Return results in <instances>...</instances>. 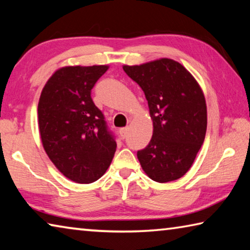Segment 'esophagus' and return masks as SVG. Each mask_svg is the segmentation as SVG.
Segmentation results:
<instances>
[{
	"label": "esophagus",
	"mask_w": 250,
	"mask_h": 250,
	"mask_svg": "<svg viewBox=\"0 0 250 250\" xmlns=\"http://www.w3.org/2000/svg\"><path fill=\"white\" fill-rule=\"evenodd\" d=\"M128 131H129V128H128V126H126V128H122V129H120V130H119V134H120V137H121L122 139H125V138H126V134H128Z\"/></svg>",
	"instance_id": "1"
}]
</instances>
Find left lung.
Instances as JSON below:
<instances>
[{"instance_id":"obj_1","label":"left lung","mask_w":250,"mask_h":250,"mask_svg":"<svg viewBox=\"0 0 250 250\" xmlns=\"http://www.w3.org/2000/svg\"><path fill=\"white\" fill-rule=\"evenodd\" d=\"M124 70L145 92L153 121L151 141L137 153L143 171L159 183L180 179L205 139L207 110L200 84L168 58L124 66Z\"/></svg>"}]
</instances>
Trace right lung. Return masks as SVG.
Wrapping results in <instances>:
<instances>
[{
    "mask_svg": "<svg viewBox=\"0 0 250 250\" xmlns=\"http://www.w3.org/2000/svg\"><path fill=\"white\" fill-rule=\"evenodd\" d=\"M108 66H70L55 71L39 103V126L50 161L69 180L88 184L107 171L117 149L91 89Z\"/></svg>",
    "mask_w": 250,
    "mask_h": 250,
    "instance_id": "add662e5",
    "label": "right lung"
}]
</instances>
